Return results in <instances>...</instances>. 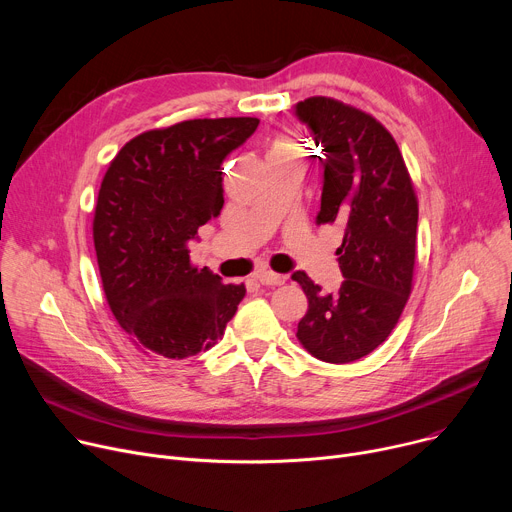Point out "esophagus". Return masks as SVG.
Segmentation results:
<instances>
[{"label": "esophagus", "mask_w": 512, "mask_h": 512, "mask_svg": "<svg viewBox=\"0 0 512 512\" xmlns=\"http://www.w3.org/2000/svg\"><path fill=\"white\" fill-rule=\"evenodd\" d=\"M254 279H256L258 283H262V285H268V287L285 285V277H283V274H277V272H272V270H258V272L254 274Z\"/></svg>", "instance_id": "34e87169"}]
</instances>
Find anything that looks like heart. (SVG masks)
I'll list each match as a JSON object with an SVG mask.
<instances>
[{
	"instance_id": "heart-1",
	"label": "heart",
	"mask_w": 512,
	"mask_h": 512,
	"mask_svg": "<svg viewBox=\"0 0 512 512\" xmlns=\"http://www.w3.org/2000/svg\"><path fill=\"white\" fill-rule=\"evenodd\" d=\"M277 153H297V145L287 137H279L270 147V155H277Z\"/></svg>"
}]
</instances>
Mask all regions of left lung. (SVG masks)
Returning a JSON list of instances; mask_svg holds the SVG:
<instances>
[{"instance_id":"1","label":"left lung","mask_w":512,"mask_h":512,"mask_svg":"<svg viewBox=\"0 0 512 512\" xmlns=\"http://www.w3.org/2000/svg\"><path fill=\"white\" fill-rule=\"evenodd\" d=\"M295 116L324 151L318 223L344 231L338 293H324L301 270L293 274L309 301L297 338L320 361L352 363L385 342L410 297L416 192L398 143L371 114L313 96L295 106Z\"/></svg>"}]
</instances>
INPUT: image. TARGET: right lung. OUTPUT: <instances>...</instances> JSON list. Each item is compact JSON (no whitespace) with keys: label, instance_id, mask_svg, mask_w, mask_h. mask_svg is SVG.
<instances>
[{"label":"right lung","instance_id":"right-lung-1","mask_svg":"<svg viewBox=\"0 0 512 512\" xmlns=\"http://www.w3.org/2000/svg\"><path fill=\"white\" fill-rule=\"evenodd\" d=\"M258 119H194L131 139L110 162L94 246L110 311L155 359H188L223 338L246 295L190 264L188 244L223 207L221 164Z\"/></svg>","mask_w":512,"mask_h":512}]
</instances>
